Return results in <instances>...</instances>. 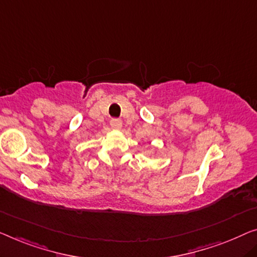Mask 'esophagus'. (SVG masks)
<instances>
[{
  "label": "esophagus",
  "instance_id": "esophagus-1",
  "mask_svg": "<svg viewBox=\"0 0 257 257\" xmlns=\"http://www.w3.org/2000/svg\"><path fill=\"white\" fill-rule=\"evenodd\" d=\"M110 127H112L113 129H121L122 128V122L120 120H117V118H112L110 120Z\"/></svg>",
  "mask_w": 257,
  "mask_h": 257
}]
</instances>
